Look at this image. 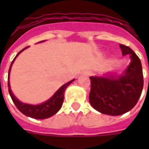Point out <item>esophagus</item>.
Wrapping results in <instances>:
<instances>
[{
  "instance_id": "34e87169",
  "label": "esophagus",
  "mask_w": 149,
  "mask_h": 149,
  "mask_svg": "<svg viewBox=\"0 0 149 149\" xmlns=\"http://www.w3.org/2000/svg\"><path fill=\"white\" fill-rule=\"evenodd\" d=\"M84 73L85 75H87V76H90V75H91V71H85V72H84Z\"/></svg>"
}]
</instances>
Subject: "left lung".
Here are the masks:
<instances>
[{"label":"left lung","instance_id":"8db88e82","mask_svg":"<svg viewBox=\"0 0 149 149\" xmlns=\"http://www.w3.org/2000/svg\"><path fill=\"white\" fill-rule=\"evenodd\" d=\"M122 55H130L131 63L121 75L91 77L89 100L91 106L104 114L118 116L131 111L139 100L144 80L141 61L128 46L120 45Z\"/></svg>","mask_w":149,"mask_h":149}]
</instances>
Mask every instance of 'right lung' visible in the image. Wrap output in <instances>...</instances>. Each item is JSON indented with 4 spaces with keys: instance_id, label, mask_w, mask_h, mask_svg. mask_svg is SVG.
Instances as JSON below:
<instances>
[{
    "instance_id": "add662e5",
    "label": "right lung",
    "mask_w": 149,
    "mask_h": 149,
    "mask_svg": "<svg viewBox=\"0 0 149 149\" xmlns=\"http://www.w3.org/2000/svg\"><path fill=\"white\" fill-rule=\"evenodd\" d=\"M45 42V40L41 41L39 42ZM28 47H25L22 51H20L17 54V56H15V58L13 59L10 68H9V71H8V79H9V77H10V69H11L12 64L15 62V58H17V56L22 52L24 51ZM74 80L75 79H73L71 81L68 82L64 85H63L58 91H56V93H54L52 97L47 100L46 101L43 102L40 104H37V105H32V104L22 103V101H20L19 100H17V97L13 94L12 91H11L10 80H8V92L10 93V97L12 99L14 104H15V106L17 107V108L23 114H24L25 116H28V117H30L31 118H35V119H46V118H50L52 116H53L54 114H56L60 110L61 107H62V105H63V100H64V92H65V89L67 88V86Z\"/></svg>"
}]
</instances>
